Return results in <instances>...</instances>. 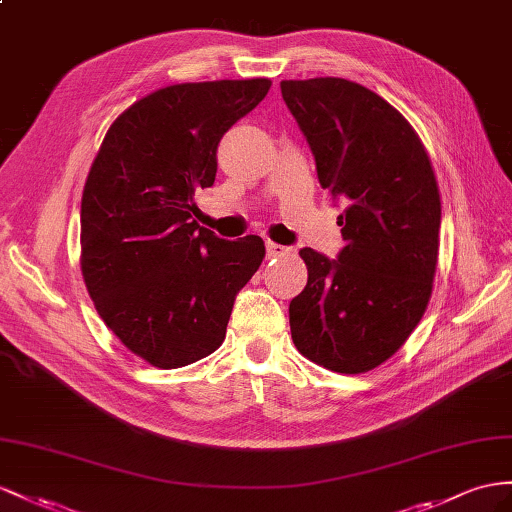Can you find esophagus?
<instances>
[{
  "instance_id": "34e87169",
  "label": "esophagus",
  "mask_w": 512,
  "mask_h": 512,
  "mask_svg": "<svg viewBox=\"0 0 512 512\" xmlns=\"http://www.w3.org/2000/svg\"><path fill=\"white\" fill-rule=\"evenodd\" d=\"M266 253H268V257H283L290 253V248L283 244H277V242H266Z\"/></svg>"
}]
</instances>
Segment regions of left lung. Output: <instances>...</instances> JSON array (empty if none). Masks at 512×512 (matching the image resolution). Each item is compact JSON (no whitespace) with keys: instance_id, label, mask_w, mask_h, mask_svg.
<instances>
[{"instance_id":"8db88e82","label":"left lung","mask_w":512,"mask_h":512,"mask_svg":"<svg viewBox=\"0 0 512 512\" xmlns=\"http://www.w3.org/2000/svg\"><path fill=\"white\" fill-rule=\"evenodd\" d=\"M281 95L316 160L344 248H300L309 279L290 303L303 357L339 374L387 361L422 320L437 268L441 201L424 144L389 103L342 77L285 80Z\"/></svg>"}]
</instances>
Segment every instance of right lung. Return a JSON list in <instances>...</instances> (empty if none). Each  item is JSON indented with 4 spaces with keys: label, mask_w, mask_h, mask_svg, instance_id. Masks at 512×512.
<instances>
[{
    "label": "right lung",
    "mask_w": 512,
    "mask_h": 512,
    "mask_svg": "<svg viewBox=\"0 0 512 512\" xmlns=\"http://www.w3.org/2000/svg\"><path fill=\"white\" fill-rule=\"evenodd\" d=\"M270 80L168 86L112 123L82 196V274L101 320L155 368L225 342L235 296L266 255L259 235L222 240L192 220L214 186L218 144Z\"/></svg>",
    "instance_id": "right-lung-1"
}]
</instances>
